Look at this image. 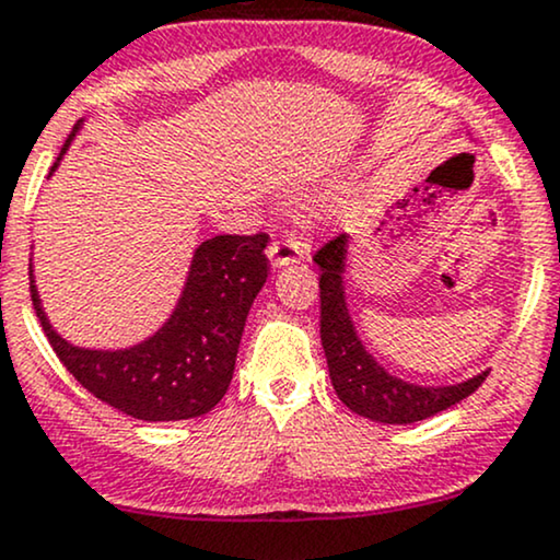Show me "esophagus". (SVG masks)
<instances>
[{"mask_svg":"<svg viewBox=\"0 0 560 560\" xmlns=\"http://www.w3.org/2000/svg\"><path fill=\"white\" fill-rule=\"evenodd\" d=\"M303 252H306V244H301L299 238L280 236L272 241V246H269V261H272V267L293 265V261H299L303 257Z\"/></svg>","mask_w":560,"mask_h":560,"instance_id":"34e87169","label":"esophagus"}]
</instances>
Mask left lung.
I'll use <instances>...</instances> for the list:
<instances>
[{
	"mask_svg": "<svg viewBox=\"0 0 560 560\" xmlns=\"http://www.w3.org/2000/svg\"><path fill=\"white\" fill-rule=\"evenodd\" d=\"M345 254H348V236L345 233L327 241L314 254V261L322 269V345L337 397L358 416L392 425L418 423V420L436 416L446 407L470 397L486 382L488 371L462 384L420 386L392 376L384 365L374 361V355L363 348L353 319H350L348 303H345Z\"/></svg>",
	"mask_w": 560,
	"mask_h": 560,
	"instance_id": "left-lung-1",
	"label": "left lung"
}]
</instances>
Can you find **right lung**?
Masks as SVG:
<instances>
[{
	"label": "right lung",
	"instance_id": "right-lung-1",
	"mask_svg": "<svg viewBox=\"0 0 560 560\" xmlns=\"http://www.w3.org/2000/svg\"><path fill=\"white\" fill-rule=\"evenodd\" d=\"M82 119L74 124L57 168ZM269 236H215L199 244L176 312L153 337L127 350L74 348L54 332L31 269V299L65 369L101 402L137 420H189L223 399L254 299L269 275Z\"/></svg>",
	"mask_w": 560,
	"mask_h": 560
}]
</instances>
